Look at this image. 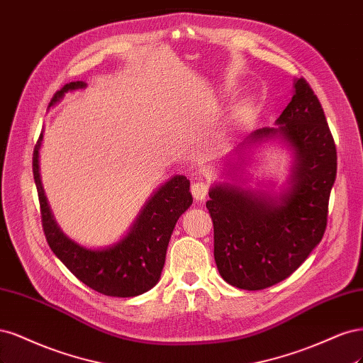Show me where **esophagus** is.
I'll return each instance as SVG.
<instances>
[{"label":"esophagus","mask_w":363,"mask_h":363,"mask_svg":"<svg viewBox=\"0 0 363 363\" xmlns=\"http://www.w3.org/2000/svg\"><path fill=\"white\" fill-rule=\"evenodd\" d=\"M209 190V184L206 181H197L191 185V194L196 199V201H202V199L206 197Z\"/></svg>","instance_id":"34e87169"}]
</instances>
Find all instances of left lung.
Instances as JSON below:
<instances>
[{
	"instance_id": "obj_1",
	"label": "left lung",
	"mask_w": 363,
	"mask_h": 363,
	"mask_svg": "<svg viewBox=\"0 0 363 363\" xmlns=\"http://www.w3.org/2000/svg\"><path fill=\"white\" fill-rule=\"evenodd\" d=\"M279 116L250 140L280 134L297 152L292 190L276 203L232 185L209 191L206 208L214 226V259L220 276L241 289L258 291L291 276L306 261L327 228L337 155L321 104L305 78Z\"/></svg>"
}]
</instances>
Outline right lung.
<instances>
[{
    "instance_id": "right-lung-1",
    "label": "right lung",
    "mask_w": 363,
    "mask_h": 363,
    "mask_svg": "<svg viewBox=\"0 0 363 363\" xmlns=\"http://www.w3.org/2000/svg\"><path fill=\"white\" fill-rule=\"evenodd\" d=\"M84 86L83 81L65 84L55 91L50 107L66 91ZM39 140L33 150V177L38 186L45 238L57 258L78 280L104 296L135 297L155 286L164 267L173 228L193 203L190 181L185 177L167 181L152 196L131 232L119 244L105 250H89L66 238L51 216L39 177Z\"/></svg>"
}]
</instances>
